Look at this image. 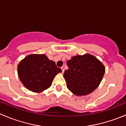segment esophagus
I'll return each instance as SVG.
<instances>
[{"label": "esophagus", "instance_id": "34e87169", "mask_svg": "<svg viewBox=\"0 0 126 126\" xmlns=\"http://www.w3.org/2000/svg\"><path fill=\"white\" fill-rule=\"evenodd\" d=\"M61 69H62V72H64V66H62V68H61Z\"/></svg>", "mask_w": 126, "mask_h": 126}]
</instances>
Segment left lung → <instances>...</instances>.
I'll use <instances>...</instances> for the list:
<instances>
[{
    "mask_svg": "<svg viewBox=\"0 0 126 126\" xmlns=\"http://www.w3.org/2000/svg\"><path fill=\"white\" fill-rule=\"evenodd\" d=\"M63 74L68 88L77 96L91 93L99 86L105 73L104 65L94 56L76 55L66 62Z\"/></svg>",
    "mask_w": 126,
    "mask_h": 126,
    "instance_id": "obj_1",
    "label": "left lung"
}]
</instances>
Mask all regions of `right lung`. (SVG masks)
Here are the masks:
<instances>
[{
    "label": "right lung",
    "mask_w": 126,
    "mask_h": 126,
    "mask_svg": "<svg viewBox=\"0 0 126 126\" xmlns=\"http://www.w3.org/2000/svg\"><path fill=\"white\" fill-rule=\"evenodd\" d=\"M23 85L33 92H41L50 87L54 77L62 69L44 54L28 55L17 66Z\"/></svg>",
    "instance_id": "right-lung-1"
}]
</instances>
